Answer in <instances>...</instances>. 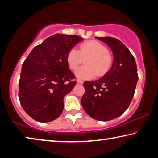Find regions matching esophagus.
Wrapping results in <instances>:
<instances>
[{"label": "esophagus", "instance_id": "esophagus-1", "mask_svg": "<svg viewBox=\"0 0 158 158\" xmlns=\"http://www.w3.org/2000/svg\"><path fill=\"white\" fill-rule=\"evenodd\" d=\"M77 83H78V84H84V81H83L82 80H81V79H77Z\"/></svg>", "mask_w": 158, "mask_h": 158}]
</instances>
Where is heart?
Segmentation results:
<instances>
[{
  "label": "heart",
  "instance_id": "obj_1",
  "mask_svg": "<svg viewBox=\"0 0 158 158\" xmlns=\"http://www.w3.org/2000/svg\"><path fill=\"white\" fill-rule=\"evenodd\" d=\"M85 65L76 71L77 77L89 79L102 77L108 73L113 63V57L105 44L96 40L85 42L80 44L79 51L73 48L67 54L69 68L75 70L85 60Z\"/></svg>",
  "mask_w": 158,
  "mask_h": 158
}]
</instances>
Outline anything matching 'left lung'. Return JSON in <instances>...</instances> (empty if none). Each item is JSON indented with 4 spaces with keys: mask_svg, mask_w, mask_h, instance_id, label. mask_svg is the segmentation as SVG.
<instances>
[{
    "mask_svg": "<svg viewBox=\"0 0 158 158\" xmlns=\"http://www.w3.org/2000/svg\"><path fill=\"white\" fill-rule=\"evenodd\" d=\"M96 38L111 48L114 62L102 78L84 83L85 93L81 103L93 118L107 121L121 116L130 106L139 78L137 68L132 53L119 40L111 37Z\"/></svg>",
    "mask_w": 158,
    "mask_h": 158,
    "instance_id": "8db88e82",
    "label": "left lung"
}]
</instances>
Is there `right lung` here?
<instances>
[{
    "label": "right lung",
    "mask_w": 158,
    "mask_h": 158,
    "mask_svg": "<svg viewBox=\"0 0 158 158\" xmlns=\"http://www.w3.org/2000/svg\"><path fill=\"white\" fill-rule=\"evenodd\" d=\"M81 40L77 35L55 34L35 47L23 63L19 99L32 118L47 123L62 114L63 98L77 83L67 63V54Z\"/></svg>",
    "instance_id": "1"
}]
</instances>
